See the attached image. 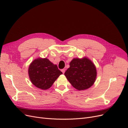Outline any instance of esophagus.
<instances>
[{"label":"esophagus","instance_id":"esophagus-1","mask_svg":"<svg viewBox=\"0 0 128 128\" xmlns=\"http://www.w3.org/2000/svg\"><path fill=\"white\" fill-rule=\"evenodd\" d=\"M61 71L62 72L63 74H64V73H65V69H62V70H61Z\"/></svg>","mask_w":128,"mask_h":128}]
</instances>
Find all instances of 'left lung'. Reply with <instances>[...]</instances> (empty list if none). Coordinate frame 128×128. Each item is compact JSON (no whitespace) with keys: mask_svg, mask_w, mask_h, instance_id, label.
<instances>
[{"mask_svg":"<svg viewBox=\"0 0 128 128\" xmlns=\"http://www.w3.org/2000/svg\"><path fill=\"white\" fill-rule=\"evenodd\" d=\"M96 70L92 62L87 58H73L70 68L64 73L72 86L79 91L92 86L96 78Z\"/></svg>","mask_w":128,"mask_h":128,"instance_id":"obj_1","label":"left lung"}]
</instances>
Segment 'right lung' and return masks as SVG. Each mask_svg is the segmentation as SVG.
<instances>
[{"label":"right lung","mask_w":128,"mask_h":128,"mask_svg":"<svg viewBox=\"0 0 128 128\" xmlns=\"http://www.w3.org/2000/svg\"><path fill=\"white\" fill-rule=\"evenodd\" d=\"M62 74L57 65L46 58L34 60L28 68L30 81L36 87L42 90L50 88Z\"/></svg>","instance_id":"right-lung-1"}]
</instances>
